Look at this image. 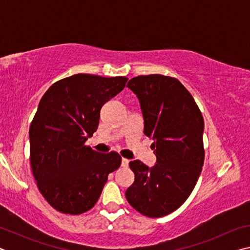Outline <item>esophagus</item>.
Here are the masks:
<instances>
[{
    "mask_svg": "<svg viewBox=\"0 0 250 250\" xmlns=\"http://www.w3.org/2000/svg\"><path fill=\"white\" fill-rule=\"evenodd\" d=\"M121 166L124 167H126L129 166V160L125 159V158H122L121 159Z\"/></svg>",
    "mask_w": 250,
    "mask_h": 250,
    "instance_id": "esophagus-1",
    "label": "esophagus"
}]
</instances>
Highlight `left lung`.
<instances>
[{"label":"left lung","instance_id":"left-lung-1","mask_svg":"<svg viewBox=\"0 0 250 250\" xmlns=\"http://www.w3.org/2000/svg\"><path fill=\"white\" fill-rule=\"evenodd\" d=\"M128 87L139 98L145 134L153 140L156 163H129L133 184L126 201L147 217L166 216L191 195L204 163V119L195 100L179 80L163 75L138 76Z\"/></svg>","mask_w":250,"mask_h":250}]
</instances>
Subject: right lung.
I'll return each mask as SVG.
<instances>
[{
	"label": "right lung",
	"instance_id": "obj_1",
	"mask_svg": "<svg viewBox=\"0 0 250 250\" xmlns=\"http://www.w3.org/2000/svg\"><path fill=\"white\" fill-rule=\"evenodd\" d=\"M128 78L77 74L53 83L29 126L33 175L48 204L79 215L98 201L110 173L121 164L115 151L99 153L84 142L97 131L101 107Z\"/></svg>",
	"mask_w": 250,
	"mask_h": 250
}]
</instances>
